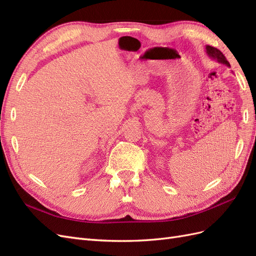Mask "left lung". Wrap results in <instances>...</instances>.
Wrapping results in <instances>:
<instances>
[{"mask_svg":"<svg viewBox=\"0 0 256 256\" xmlns=\"http://www.w3.org/2000/svg\"><path fill=\"white\" fill-rule=\"evenodd\" d=\"M206 53L208 54L209 58H212L214 60H216L219 62V63L221 64H224L226 66H230V63L228 62L226 58L224 56V54L219 50L216 49L214 47H212V46H206Z\"/></svg>","mask_w":256,"mask_h":256,"instance_id":"obj_1","label":"left lung"}]
</instances>
